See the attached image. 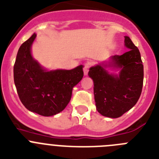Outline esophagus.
<instances>
[{
  "label": "esophagus",
  "mask_w": 159,
  "mask_h": 159,
  "mask_svg": "<svg viewBox=\"0 0 159 159\" xmlns=\"http://www.w3.org/2000/svg\"><path fill=\"white\" fill-rule=\"evenodd\" d=\"M91 67V63L88 62L86 64H84V75H87L88 73V71H89V68Z\"/></svg>",
  "instance_id": "esophagus-1"
}]
</instances>
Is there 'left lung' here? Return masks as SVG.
<instances>
[{
    "label": "left lung",
    "instance_id": "left-lung-1",
    "mask_svg": "<svg viewBox=\"0 0 159 159\" xmlns=\"http://www.w3.org/2000/svg\"><path fill=\"white\" fill-rule=\"evenodd\" d=\"M128 52L111 57L109 64H99L89 69L93 80L94 95L98 112L109 118H119L131 109L139 99L143 84V64L139 50L130 37L124 36ZM110 66L120 69L119 75L105 69Z\"/></svg>",
    "mask_w": 159,
    "mask_h": 159
}]
</instances>
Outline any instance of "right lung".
<instances>
[{
    "label": "right lung",
    "mask_w": 159,
    "mask_h": 159,
    "mask_svg": "<svg viewBox=\"0 0 159 159\" xmlns=\"http://www.w3.org/2000/svg\"><path fill=\"white\" fill-rule=\"evenodd\" d=\"M36 36L34 33L18 50L13 67L14 83L28 110L52 116L62 111L70 102L73 88L84 76L83 65L71 70L43 69L31 54Z\"/></svg>",
    "instance_id": "add662e5"
}]
</instances>
